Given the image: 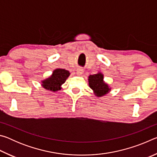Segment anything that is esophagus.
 <instances>
[{
    "label": "esophagus",
    "instance_id": "34e87169",
    "mask_svg": "<svg viewBox=\"0 0 157 157\" xmlns=\"http://www.w3.org/2000/svg\"><path fill=\"white\" fill-rule=\"evenodd\" d=\"M84 73V69L82 68H78V69H77V74L79 75H82Z\"/></svg>",
    "mask_w": 157,
    "mask_h": 157
}]
</instances>
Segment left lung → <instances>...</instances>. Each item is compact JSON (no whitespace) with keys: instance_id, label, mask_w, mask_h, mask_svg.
Listing matches in <instances>:
<instances>
[{"instance_id":"obj_1","label":"left lung","mask_w":157,"mask_h":157,"mask_svg":"<svg viewBox=\"0 0 157 157\" xmlns=\"http://www.w3.org/2000/svg\"><path fill=\"white\" fill-rule=\"evenodd\" d=\"M89 84L98 97L103 96L110 91L108 85L103 81V75L100 73L89 75Z\"/></svg>"}]
</instances>
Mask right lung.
<instances>
[{
    "label": "right lung",
    "instance_id": "1",
    "mask_svg": "<svg viewBox=\"0 0 157 157\" xmlns=\"http://www.w3.org/2000/svg\"><path fill=\"white\" fill-rule=\"evenodd\" d=\"M69 75V71L65 69H55L50 78L42 81V86L49 91H57L61 89V85L64 83Z\"/></svg>",
    "mask_w": 157,
    "mask_h": 157
}]
</instances>
